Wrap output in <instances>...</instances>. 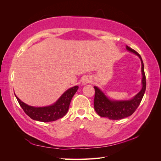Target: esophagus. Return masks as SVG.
Returning <instances> with one entry per match:
<instances>
[{"mask_svg": "<svg viewBox=\"0 0 161 161\" xmlns=\"http://www.w3.org/2000/svg\"><path fill=\"white\" fill-rule=\"evenodd\" d=\"M89 82H91V79H90V78H89V77H85L84 78V79H83V80H82V83H84V84H87V83H89Z\"/></svg>", "mask_w": 161, "mask_h": 161, "instance_id": "obj_1", "label": "esophagus"}]
</instances>
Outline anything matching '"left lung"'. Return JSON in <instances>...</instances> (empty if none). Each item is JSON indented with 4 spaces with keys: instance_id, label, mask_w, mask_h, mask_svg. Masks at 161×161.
Instances as JSON below:
<instances>
[{
    "instance_id": "obj_1",
    "label": "left lung",
    "mask_w": 161,
    "mask_h": 161,
    "mask_svg": "<svg viewBox=\"0 0 161 161\" xmlns=\"http://www.w3.org/2000/svg\"><path fill=\"white\" fill-rule=\"evenodd\" d=\"M126 49L138 56L142 62V89L132 99L129 101H111L107 97L103 92L97 86L95 89L94 108L97 114L101 117L108 118L109 119L118 120L130 116L138 108L142 101L147 86L146 76L144 73V63L139 53L126 46Z\"/></svg>"
}]
</instances>
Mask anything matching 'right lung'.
Instances as JSON below:
<instances>
[{"label":"right lung","mask_w":161,"mask_h":161,"mask_svg":"<svg viewBox=\"0 0 161 161\" xmlns=\"http://www.w3.org/2000/svg\"><path fill=\"white\" fill-rule=\"evenodd\" d=\"M79 86H75L67 90L56 103L43 108H35L24 103L15 95L19 105L24 112L32 119L48 122L56 121L64 117L69 108L72 98L77 91Z\"/></svg>","instance_id":"add662e5"}]
</instances>
